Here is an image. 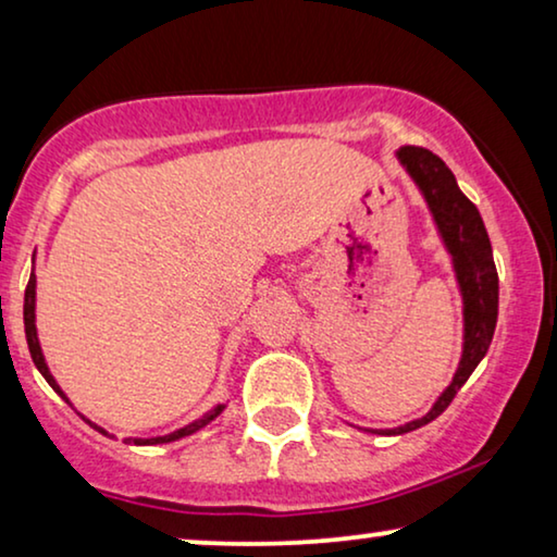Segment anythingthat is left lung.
I'll return each instance as SVG.
<instances>
[{
    "label": "left lung",
    "mask_w": 557,
    "mask_h": 557,
    "mask_svg": "<svg viewBox=\"0 0 557 557\" xmlns=\"http://www.w3.org/2000/svg\"><path fill=\"white\" fill-rule=\"evenodd\" d=\"M398 159L410 177L416 180V185L421 187L425 202L433 212V220L438 225L441 238H444L448 253L454 258V271L463 296V352L451 385L441 393V398L433 403L429 413L418 418V421L400 425V429L385 431L395 433V436L421 429V425L431 423L433 418H438L451 406L456 393L461 391V385L467 383L492 345L499 309L497 265H494L492 243L476 205L461 193L454 172L433 151L423 147H403L398 151Z\"/></svg>",
    "instance_id": "left-lung-1"
}]
</instances>
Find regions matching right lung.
Wrapping results in <instances>:
<instances>
[{
  "label": "right lung",
  "instance_id": "right-lung-1",
  "mask_svg": "<svg viewBox=\"0 0 557 557\" xmlns=\"http://www.w3.org/2000/svg\"><path fill=\"white\" fill-rule=\"evenodd\" d=\"M25 337H27V347H29V355H33V362H35V368L42 372V377L48 380V385L52 387V391H55V393H58L60 398H63V400H67V398H65V393L60 391V387H58L55 377L50 375L48 364H45V357H42L40 342H37V332H35V273H33V276H29V281H27V288H25ZM223 408H225V406H218V408H212L208 416L197 418L195 423H189V425H185V429H180V431L170 433V436H159V438H134V444H170V441L185 438V436H189V433L200 431L202 425H208V423L212 421V418H218L220 413H223ZM88 423H90V421H88ZM90 425H94L96 431L106 433L103 429H98L96 423H90ZM106 436H109V433H106ZM126 441H128V438H126Z\"/></svg>",
  "mask_w": 557,
  "mask_h": 557
}]
</instances>
